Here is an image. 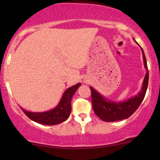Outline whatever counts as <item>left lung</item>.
Returning a JSON list of instances; mask_svg holds the SVG:
<instances>
[{"label": "left lung", "mask_w": 160, "mask_h": 160, "mask_svg": "<svg viewBox=\"0 0 160 160\" xmlns=\"http://www.w3.org/2000/svg\"><path fill=\"white\" fill-rule=\"evenodd\" d=\"M137 44L141 49L142 54H143V64L146 70V73L144 77L141 91L136 95L129 98L128 100H124V101H113L108 98H106L103 95H100V93L95 90L92 87H90L93 110L95 111V114L102 121L116 122L128 119L137 110L145 97L148 83L147 62H146V59L143 49L138 43Z\"/></svg>", "instance_id": "left-lung-1"}]
</instances>
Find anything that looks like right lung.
Wrapping results in <instances>:
<instances>
[{
    "label": "right lung",
    "instance_id": "1",
    "mask_svg": "<svg viewBox=\"0 0 160 160\" xmlns=\"http://www.w3.org/2000/svg\"><path fill=\"white\" fill-rule=\"evenodd\" d=\"M82 84L78 83L74 86L68 88L64 92L55 108L44 112H31L21 108L28 117L37 123L45 125H55L62 123L69 117L71 111V99L74 93Z\"/></svg>",
    "mask_w": 160,
    "mask_h": 160
}]
</instances>
